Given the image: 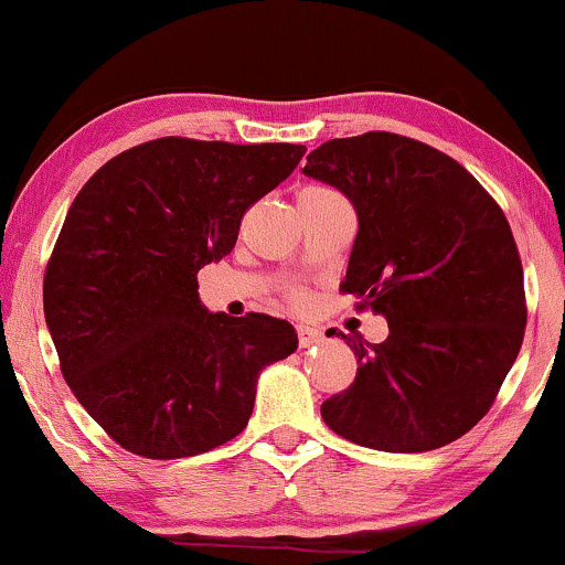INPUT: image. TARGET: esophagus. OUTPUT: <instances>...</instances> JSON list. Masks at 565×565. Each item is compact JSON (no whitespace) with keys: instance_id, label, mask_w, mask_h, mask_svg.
Instances as JSON below:
<instances>
[{"instance_id":"esophagus-1","label":"esophagus","mask_w":565,"mask_h":565,"mask_svg":"<svg viewBox=\"0 0 565 565\" xmlns=\"http://www.w3.org/2000/svg\"><path fill=\"white\" fill-rule=\"evenodd\" d=\"M321 340V332L313 327H297V345L310 348Z\"/></svg>"}]
</instances>
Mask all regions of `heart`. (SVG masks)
I'll return each instance as SVG.
<instances>
[{"label": "heart", "instance_id": "heart-1", "mask_svg": "<svg viewBox=\"0 0 565 565\" xmlns=\"http://www.w3.org/2000/svg\"><path fill=\"white\" fill-rule=\"evenodd\" d=\"M302 193H327V188H305V191Z\"/></svg>", "mask_w": 565, "mask_h": 565}]
</instances>
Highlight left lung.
Segmentation results:
<instances>
[{
    "instance_id": "1",
    "label": "left lung",
    "mask_w": 565,
    "mask_h": 565,
    "mask_svg": "<svg viewBox=\"0 0 565 565\" xmlns=\"http://www.w3.org/2000/svg\"><path fill=\"white\" fill-rule=\"evenodd\" d=\"M302 172L355 206L342 291L391 329L380 345L342 334L359 372L323 401V423L377 451L462 438L494 404L526 332L523 265L504 212L459 161L395 132L323 142Z\"/></svg>"
}]
</instances>
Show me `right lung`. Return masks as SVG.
<instances>
[{
	"label": "right lung",
	"instance_id": "add662e5",
	"mask_svg": "<svg viewBox=\"0 0 565 565\" xmlns=\"http://www.w3.org/2000/svg\"><path fill=\"white\" fill-rule=\"evenodd\" d=\"M305 146L159 138L84 183L44 270V319L71 393L121 449L196 457L252 417L257 374L297 350L289 321L233 319L196 274L231 255L244 212Z\"/></svg>",
	"mask_w": 565,
	"mask_h": 565
}]
</instances>
